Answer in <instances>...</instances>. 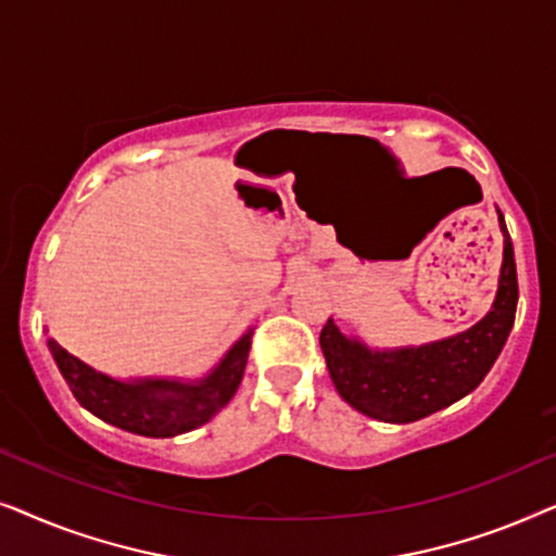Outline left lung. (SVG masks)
<instances>
[{
    "instance_id": "8db88e82",
    "label": "left lung",
    "mask_w": 556,
    "mask_h": 556,
    "mask_svg": "<svg viewBox=\"0 0 556 556\" xmlns=\"http://www.w3.org/2000/svg\"><path fill=\"white\" fill-rule=\"evenodd\" d=\"M498 225L504 232L498 293L491 314L473 329L428 346L371 352L356 339H346L331 318L326 321L321 352L349 405L375 420L405 425L453 405L483 382L506 344L519 301L514 245L501 212Z\"/></svg>"
}]
</instances>
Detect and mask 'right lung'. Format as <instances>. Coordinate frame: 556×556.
Instances as JSON below:
<instances>
[{
	"mask_svg": "<svg viewBox=\"0 0 556 556\" xmlns=\"http://www.w3.org/2000/svg\"><path fill=\"white\" fill-rule=\"evenodd\" d=\"M250 339L253 331H248L227 352L223 364L197 384L169 382V379L118 382L90 369L78 356L67 354L55 339H48V346L55 356L60 375L88 413L136 435L174 438L210 422L232 400L245 375Z\"/></svg>",
	"mask_w": 556,
	"mask_h": 556,
	"instance_id": "1",
	"label": "right lung"
}]
</instances>
